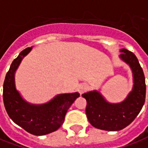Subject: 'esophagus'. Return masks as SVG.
<instances>
[{
	"label": "esophagus",
	"mask_w": 148,
	"mask_h": 148,
	"mask_svg": "<svg viewBox=\"0 0 148 148\" xmlns=\"http://www.w3.org/2000/svg\"><path fill=\"white\" fill-rule=\"evenodd\" d=\"M87 90V85L85 84V83H82V84L79 85V86H78V92L80 93V94H83L86 90Z\"/></svg>",
	"instance_id": "esophagus-1"
}]
</instances>
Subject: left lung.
Here are the masks:
<instances>
[{
  "label": "left lung",
  "mask_w": 148,
  "mask_h": 148,
  "mask_svg": "<svg viewBox=\"0 0 148 148\" xmlns=\"http://www.w3.org/2000/svg\"><path fill=\"white\" fill-rule=\"evenodd\" d=\"M119 58L130 66L133 75V87L121 103H110L98 90L82 95L86 100V113L90 123L98 129L114 132L123 129L139 114L146 98L145 77L138 58L131 51L120 49Z\"/></svg>",
  "instance_id": "8db88e82"
}]
</instances>
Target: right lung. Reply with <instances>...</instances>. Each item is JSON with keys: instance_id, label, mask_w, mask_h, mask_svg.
Listing matches in <instances>:
<instances>
[{"instance_id": "right-lung-1", "label": "right lung", "mask_w": 148, "mask_h": 148, "mask_svg": "<svg viewBox=\"0 0 148 148\" xmlns=\"http://www.w3.org/2000/svg\"><path fill=\"white\" fill-rule=\"evenodd\" d=\"M31 49L29 47L22 50L11 64L3 85V100L9 118L16 124L32 135H44L62 125L67 110L80 95L77 92L60 94L43 104L26 102L16 88L15 73Z\"/></svg>"}]
</instances>
